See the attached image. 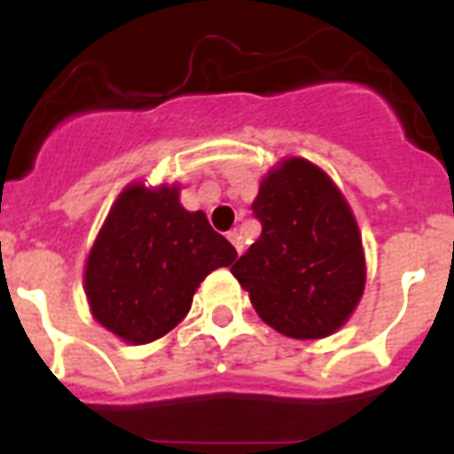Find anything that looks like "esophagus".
Here are the masks:
<instances>
[{
    "label": "esophagus",
    "mask_w": 454,
    "mask_h": 454,
    "mask_svg": "<svg viewBox=\"0 0 454 454\" xmlns=\"http://www.w3.org/2000/svg\"><path fill=\"white\" fill-rule=\"evenodd\" d=\"M227 239H230V243H231V246H234V250L240 254V252H243V240H240L239 231H236V230L230 231V234H227Z\"/></svg>",
    "instance_id": "1"
}]
</instances>
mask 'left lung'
<instances>
[{"instance_id":"8db88e82","label":"left lung","mask_w":454,"mask_h":454,"mask_svg":"<svg viewBox=\"0 0 454 454\" xmlns=\"http://www.w3.org/2000/svg\"><path fill=\"white\" fill-rule=\"evenodd\" d=\"M252 208L262 236L231 275L259 318L288 339L334 334L366 288L362 231L346 195L323 168L291 156L268 170Z\"/></svg>"}]
</instances>
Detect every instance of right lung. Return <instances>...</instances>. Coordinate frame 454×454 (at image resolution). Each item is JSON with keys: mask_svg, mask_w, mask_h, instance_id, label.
<instances>
[{"mask_svg": "<svg viewBox=\"0 0 454 454\" xmlns=\"http://www.w3.org/2000/svg\"><path fill=\"white\" fill-rule=\"evenodd\" d=\"M234 259L236 250L207 214L182 207L179 184L131 182L88 252L83 291L92 318L143 346L175 330L204 277Z\"/></svg>", "mask_w": 454, "mask_h": 454, "instance_id": "1", "label": "right lung"}]
</instances>
